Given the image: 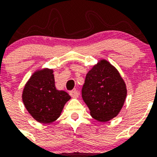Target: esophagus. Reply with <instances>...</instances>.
<instances>
[{"label":"esophagus","instance_id":"34e87169","mask_svg":"<svg viewBox=\"0 0 157 157\" xmlns=\"http://www.w3.org/2000/svg\"><path fill=\"white\" fill-rule=\"evenodd\" d=\"M70 95L72 97V98H78L79 97V92L77 90H71L70 91Z\"/></svg>","mask_w":157,"mask_h":157}]
</instances>
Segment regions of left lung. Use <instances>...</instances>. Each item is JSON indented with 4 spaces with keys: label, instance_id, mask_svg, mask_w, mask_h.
Instances as JSON below:
<instances>
[{
    "label": "left lung",
    "instance_id": "obj_1",
    "mask_svg": "<svg viewBox=\"0 0 157 157\" xmlns=\"http://www.w3.org/2000/svg\"><path fill=\"white\" fill-rule=\"evenodd\" d=\"M82 98L93 118L109 121L119 114L126 98V86L119 71L107 60L89 71L82 87Z\"/></svg>",
    "mask_w": 157,
    "mask_h": 157
}]
</instances>
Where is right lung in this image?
<instances>
[{"instance_id": "1", "label": "right lung", "mask_w": 157, "mask_h": 157, "mask_svg": "<svg viewBox=\"0 0 157 157\" xmlns=\"http://www.w3.org/2000/svg\"><path fill=\"white\" fill-rule=\"evenodd\" d=\"M52 69L38 70L24 86L22 94L23 104L38 122L49 124L61 115L65 103L71 98L63 90H58Z\"/></svg>"}]
</instances>
